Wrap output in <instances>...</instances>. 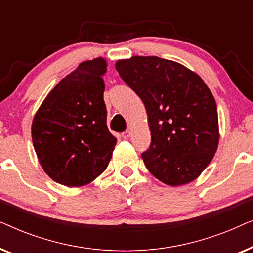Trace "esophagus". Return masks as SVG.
I'll return each instance as SVG.
<instances>
[{"label": "esophagus", "instance_id": "34e87169", "mask_svg": "<svg viewBox=\"0 0 253 253\" xmlns=\"http://www.w3.org/2000/svg\"><path fill=\"white\" fill-rule=\"evenodd\" d=\"M131 136V132L129 130H126V131H124V132L122 133V138L123 139H127V138H129Z\"/></svg>", "mask_w": 253, "mask_h": 253}]
</instances>
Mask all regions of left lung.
Returning a JSON list of instances; mask_svg holds the SVG:
<instances>
[{"mask_svg":"<svg viewBox=\"0 0 253 253\" xmlns=\"http://www.w3.org/2000/svg\"><path fill=\"white\" fill-rule=\"evenodd\" d=\"M121 78L143 100L151 145L141 154L154 177L170 186L195 181L219 145L214 96L199 75L158 56H132L115 64Z\"/></svg>","mask_w":253,"mask_h":253,"instance_id":"8db88e82","label":"left lung"}]
</instances>
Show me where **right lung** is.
I'll return each instance as SVG.
<instances>
[{"instance_id":"add662e5","label":"right lung","mask_w":253,"mask_h":253,"mask_svg":"<svg viewBox=\"0 0 253 253\" xmlns=\"http://www.w3.org/2000/svg\"><path fill=\"white\" fill-rule=\"evenodd\" d=\"M105 58L82 62L46 96L32 121V141L43 171L69 188L89 184L112 159L116 138L107 127Z\"/></svg>"}]
</instances>
